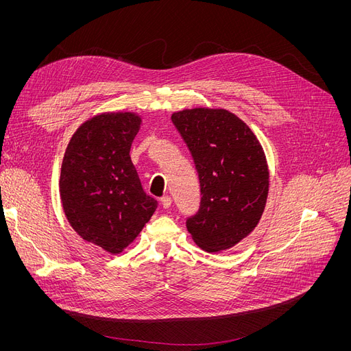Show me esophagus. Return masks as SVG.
Listing matches in <instances>:
<instances>
[{
  "instance_id": "esophagus-1",
  "label": "esophagus",
  "mask_w": 351,
  "mask_h": 351,
  "mask_svg": "<svg viewBox=\"0 0 351 351\" xmlns=\"http://www.w3.org/2000/svg\"><path fill=\"white\" fill-rule=\"evenodd\" d=\"M160 204H162V208H163V209H168V208H171V205H172V199H171V196H163V197L160 199Z\"/></svg>"
}]
</instances>
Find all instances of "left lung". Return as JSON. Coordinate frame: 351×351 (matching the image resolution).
Segmentation results:
<instances>
[{
	"instance_id": "1",
	"label": "left lung",
	"mask_w": 351,
	"mask_h": 351,
	"mask_svg": "<svg viewBox=\"0 0 351 351\" xmlns=\"http://www.w3.org/2000/svg\"><path fill=\"white\" fill-rule=\"evenodd\" d=\"M188 145L200 183V206L186 219L195 243L206 252L233 247L263 215L269 169L252 129L226 109L195 108L172 114Z\"/></svg>"
}]
</instances>
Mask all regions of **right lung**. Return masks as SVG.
Returning a JSON list of instances; mask_svg holds the SVG:
<instances>
[{
    "label": "right lung",
    "mask_w": 351,
    "mask_h": 351,
    "mask_svg": "<svg viewBox=\"0 0 351 351\" xmlns=\"http://www.w3.org/2000/svg\"><path fill=\"white\" fill-rule=\"evenodd\" d=\"M141 122L134 112L90 118L72 135L62 160L60 193L69 225L112 254L135 241L158 208L129 155Z\"/></svg>",
    "instance_id": "right-lung-1"
}]
</instances>
